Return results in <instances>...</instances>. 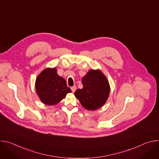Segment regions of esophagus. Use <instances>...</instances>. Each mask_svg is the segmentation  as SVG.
I'll use <instances>...</instances> for the list:
<instances>
[{
  "instance_id": "esophagus-1",
  "label": "esophagus",
  "mask_w": 159,
  "mask_h": 159,
  "mask_svg": "<svg viewBox=\"0 0 159 159\" xmlns=\"http://www.w3.org/2000/svg\"><path fill=\"white\" fill-rule=\"evenodd\" d=\"M76 89H77V87L76 86H73V87H71V90H72V93H74L75 90H76Z\"/></svg>"
}]
</instances>
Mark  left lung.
<instances>
[{"label": "left lung", "mask_w": 159, "mask_h": 159, "mask_svg": "<svg viewBox=\"0 0 159 159\" xmlns=\"http://www.w3.org/2000/svg\"><path fill=\"white\" fill-rule=\"evenodd\" d=\"M83 88L77 89L75 96L82 106L89 111L101 107L107 101L110 85L106 77L99 69L90 70L82 78Z\"/></svg>", "instance_id": "obj_1"}]
</instances>
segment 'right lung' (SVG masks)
I'll use <instances>...</instances> for the list:
<instances>
[{
    "label": "right lung",
    "mask_w": 159,
    "mask_h": 159,
    "mask_svg": "<svg viewBox=\"0 0 159 159\" xmlns=\"http://www.w3.org/2000/svg\"><path fill=\"white\" fill-rule=\"evenodd\" d=\"M55 68H47L36 77L35 88L41 101L45 105L57 104L72 92L66 80L59 76Z\"/></svg>",
    "instance_id": "add662e5"
}]
</instances>
